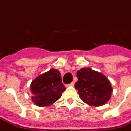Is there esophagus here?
Returning a JSON list of instances; mask_svg holds the SVG:
<instances>
[{
	"instance_id": "obj_1",
	"label": "esophagus",
	"mask_w": 131,
	"mask_h": 131,
	"mask_svg": "<svg viewBox=\"0 0 131 131\" xmlns=\"http://www.w3.org/2000/svg\"><path fill=\"white\" fill-rule=\"evenodd\" d=\"M74 84H75V83H74V82H71V84H69V86H74Z\"/></svg>"
}]
</instances>
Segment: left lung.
Masks as SVG:
<instances>
[{
    "mask_svg": "<svg viewBox=\"0 0 131 131\" xmlns=\"http://www.w3.org/2000/svg\"><path fill=\"white\" fill-rule=\"evenodd\" d=\"M77 77L75 88L84 103L96 107L103 105L110 99L113 89L103 74L90 68H82L77 71Z\"/></svg>",
    "mask_w": 131,
    "mask_h": 131,
    "instance_id": "left-lung-1",
    "label": "left lung"
}]
</instances>
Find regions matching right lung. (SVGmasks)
I'll return each mask as SVG.
<instances>
[{"instance_id": "1", "label": "right lung", "mask_w": 131, "mask_h": 131, "mask_svg": "<svg viewBox=\"0 0 131 131\" xmlns=\"http://www.w3.org/2000/svg\"><path fill=\"white\" fill-rule=\"evenodd\" d=\"M66 88L62 83L59 71L51 69L36 78L30 84L32 101L39 107L54 103L61 97Z\"/></svg>"}]
</instances>
